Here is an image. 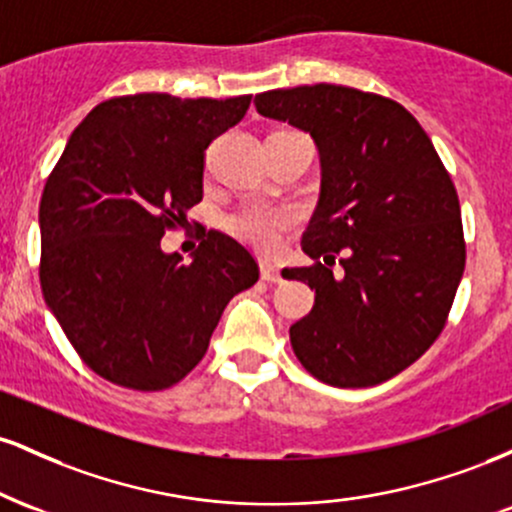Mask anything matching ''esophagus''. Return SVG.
<instances>
[{
	"label": "esophagus",
	"mask_w": 512,
	"mask_h": 512,
	"mask_svg": "<svg viewBox=\"0 0 512 512\" xmlns=\"http://www.w3.org/2000/svg\"><path fill=\"white\" fill-rule=\"evenodd\" d=\"M260 274H262L264 281H269V284H276V281H281L279 267H276V264L269 262V260L260 262Z\"/></svg>",
	"instance_id": "obj_1"
}]
</instances>
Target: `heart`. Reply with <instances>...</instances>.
<instances>
[{"mask_svg": "<svg viewBox=\"0 0 512 512\" xmlns=\"http://www.w3.org/2000/svg\"><path fill=\"white\" fill-rule=\"evenodd\" d=\"M293 214L289 209L245 207L228 219V228L243 243L260 250H272L281 240V233L291 226Z\"/></svg>", "mask_w": 512, "mask_h": 512, "instance_id": "1", "label": "heart"}]
</instances>
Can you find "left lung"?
<instances>
[{"instance_id": "obj_1", "label": "left lung", "mask_w": 512, "mask_h": 512, "mask_svg": "<svg viewBox=\"0 0 512 512\" xmlns=\"http://www.w3.org/2000/svg\"><path fill=\"white\" fill-rule=\"evenodd\" d=\"M257 113L310 132L320 202L301 248L315 305L291 325L293 354L334 387L395 378L443 332L464 272L460 199L424 127L404 105L349 86L276 88ZM337 261L343 267L333 272Z\"/></svg>"}]
</instances>
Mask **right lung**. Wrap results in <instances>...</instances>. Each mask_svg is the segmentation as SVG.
<instances>
[{"label":"right lung","instance_id":"1","mask_svg":"<svg viewBox=\"0 0 512 512\" xmlns=\"http://www.w3.org/2000/svg\"><path fill=\"white\" fill-rule=\"evenodd\" d=\"M226 101L137 93L98 103L40 199V286L93 373L166 390L202 361L223 308L260 279L248 248L204 231L190 264L161 238L202 202L204 151L248 113Z\"/></svg>","mask_w":512,"mask_h":512}]
</instances>
